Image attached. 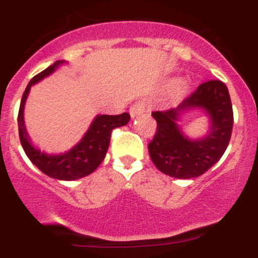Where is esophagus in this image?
Segmentation results:
<instances>
[{"label":"esophagus","instance_id":"obj_1","mask_svg":"<svg viewBox=\"0 0 258 258\" xmlns=\"http://www.w3.org/2000/svg\"><path fill=\"white\" fill-rule=\"evenodd\" d=\"M146 107H147V105H146L145 101H137V102L135 103L134 106H131V108H130V114H131V117L140 116V114L145 112Z\"/></svg>","mask_w":258,"mask_h":258}]
</instances>
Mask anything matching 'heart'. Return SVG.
<instances>
[{"label": "heart", "instance_id": "b5f03b06", "mask_svg": "<svg viewBox=\"0 0 258 258\" xmlns=\"http://www.w3.org/2000/svg\"><path fill=\"white\" fill-rule=\"evenodd\" d=\"M181 87L184 88V87H186V85H184V83H181Z\"/></svg>", "mask_w": 258, "mask_h": 258}]
</instances>
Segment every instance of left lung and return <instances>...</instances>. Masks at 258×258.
<instances>
[{"label":"left lung","instance_id":"obj_1","mask_svg":"<svg viewBox=\"0 0 258 258\" xmlns=\"http://www.w3.org/2000/svg\"><path fill=\"white\" fill-rule=\"evenodd\" d=\"M201 108L210 118V131L200 140H191L181 134L177 124L187 109ZM157 130L148 144V152L156 167L175 178H194L204 175L225 153L233 126L230 93L222 81L201 83L195 92L176 108L155 111Z\"/></svg>","mask_w":258,"mask_h":258}]
</instances>
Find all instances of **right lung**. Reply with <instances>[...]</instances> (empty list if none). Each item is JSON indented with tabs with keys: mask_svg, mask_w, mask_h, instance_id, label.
<instances>
[{
	"mask_svg": "<svg viewBox=\"0 0 258 258\" xmlns=\"http://www.w3.org/2000/svg\"><path fill=\"white\" fill-rule=\"evenodd\" d=\"M63 63L64 61L54 62L53 64L36 75L30 81L21 100L17 122L21 145L31 162L49 177L61 179V181H74V179L88 176L100 166L110 146L111 134L117 127L128 123L130 114L127 112L116 114V116L98 114L92 121L82 140L70 151L61 155H48V153L41 152L38 148L31 144V140L26 131L25 121H23V108H25L31 86L49 76L57 67Z\"/></svg>",
	"mask_w": 258,
	"mask_h": 258,
	"instance_id": "right-lung-1",
	"label": "right lung"
}]
</instances>
